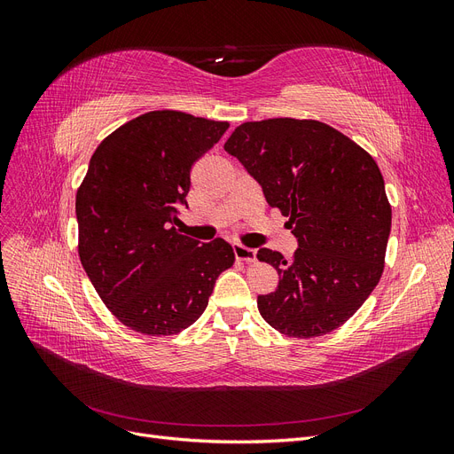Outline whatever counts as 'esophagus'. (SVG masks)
<instances>
[{
    "instance_id": "34e87169",
    "label": "esophagus",
    "mask_w": 454,
    "mask_h": 454,
    "mask_svg": "<svg viewBox=\"0 0 454 454\" xmlns=\"http://www.w3.org/2000/svg\"><path fill=\"white\" fill-rule=\"evenodd\" d=\"M232 252H235V257L239 261H246V263H252V261H255V250L248 248V246L235 244L232 246Z\"/></svg>"
}]
</instances>
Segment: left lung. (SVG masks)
I'll return each instance as SVG.
<instances>
[{"mask_svg": "<svg viewBox=\"0 0 454 454\" xmlns=\"http://www.w3.org/2000/svg\"><path fill=\"white\" fill-rule=\"evenodd\" d=\"M225 151L299 242L292 259L257 252L280 277L277 290L257 297L261 316L287 337L333 332L364 305L384 269L392 208L377 162L325 122L290 117L244 122Z\"/></svg>", "mask_w": 454, "mask_h": 454, "instance_id": "left-lung-1", "label": "left lung"}]
</instances>
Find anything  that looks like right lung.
<instances>
[{
  "mask_svg": "<svg viewBox=\"0 0 454 454\" xmlns=\"http://www.w3.org/2000/svg\"><path fill=\"white\" fill-rule=\"evenodd\" d=\"M227 129L160 109L125 122L90 157L75 197L79 259L104 305L134 332L160 337L195 324L235 263L223 239L199 246L172 227L191 168Z\"/></svg>",
  "mask_w": 454,
  "mask_h": 454,
  "instance_id": "add662e5",
  "label": "right lung"
}]
</instances>
